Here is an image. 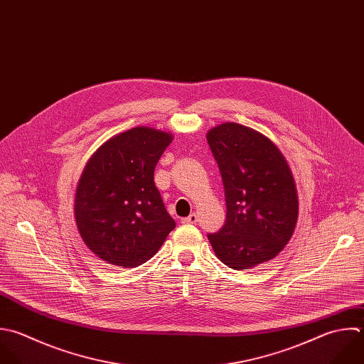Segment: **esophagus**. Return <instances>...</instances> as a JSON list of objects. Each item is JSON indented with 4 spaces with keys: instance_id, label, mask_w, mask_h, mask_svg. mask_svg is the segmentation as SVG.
<instances>
[{
    "instance_id": "obj_1",
    "label": "esophagus",
    "mask_w": 364,
    "mask_h": 364,
    "mask_svg": "<svg viewBox=\"0 0 364 364\" xmlns=\"http://www.w3.org/2000/svg\"><path fill=\"white\" fill-rule=\"evenodd\" d=\"M197 221H198V215H197L196 213H193V214H190L188 217H186V218L181 220L183 224H196Z\"/></svg>"
}]
</instances>
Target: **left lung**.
I'll return each mask as SVG.
<instances>
[{"label": "left lung", "instance_id": "1", "mask_svg": "<svg viewBox=\"0 0 364 364\" xmlns=\"http://www.w3.org/2000/svg\"><path fill=\"white\" fill-rule=\"evenodd\" d=\"M227 204L224 227L208 234L223 264L250 269L275 258L298 221V193L279 149L262 133L227 122L208 130Z\"/></svg>", "mask_w": 364, "mask_h": 364}]
</instances>
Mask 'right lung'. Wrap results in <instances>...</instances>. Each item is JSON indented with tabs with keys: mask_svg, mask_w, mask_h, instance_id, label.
Instances as JSON below:
<instances>
[{
	"mask_svg": "<svg viewBox=\"0 0 364 364\" xmlns=\"http://www.w3.org/2000/svg\"><path fill=\"white\" fill-rule=\"evenodd\" d=\"M173 134L139 126L113 136L89 159L75 196L86 247L116 267L149 261L174 230L154 184V168Z\"/></svg>",
	"mask_w": 364,
	"mask_h": 364,
	"instance_id": "obj_1",
	"label": "right lung"
}]
</instances>
